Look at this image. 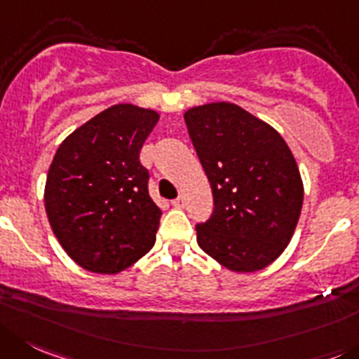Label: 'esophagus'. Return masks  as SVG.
<instances>
[{
    "mask_svg": "<svg viewBox=\"0 0 359 359\" xmlns=\"http://www.w3.org/2000/svg\"><path fill=\"white\" fill-rule=\"evenodd\" d=\"M172 205L175 207V209H182V207L186 205V202H184V196H177L175 200H172Z\"/></svg>",
    "mask_w": 359,
    "mask_h": 359,
    "instance_id": "obj_1",
    "label": "esophagus"
}]
</instances>
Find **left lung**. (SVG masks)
<instances>
[{
    "mask_svg": "<svg viewBox=\"0 0 359 359\" xmlns=\"http://www.w3.org/2000/svg\"><path fill=\"white\" fill-rule=\"evenodd\" d=\"M184 120L214 198L212 216L196 225L198 246L236 273L264 269L290 243L303 207L292 152L236 104L191 108Z\"/></svg>",
    "mask_w": 359,
    "mask_h": 359,
    "instance_id": "left-lung-1",
    "label": "left lung"
}]
</instances>
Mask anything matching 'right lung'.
Here are the masks:
<instances>
[{
  "mask_svg": "<svg viewBox=\"0 0 359 359\" xmlns=\"http://www.w3.org/2000/svg\"><path fill=\"white\" fill-rule=\"evenodd\" d=\"M159 115L116 104L74 130L55 154L46 182V212L76 264L115 274L156 243L161 209L149 195L140 150Z\"/></svg>",
  "mask_w": 359,
  "mask_h": 359,
  "instance_id": "right-lung-1",
  "label": "right lung"
}]
</instances>
